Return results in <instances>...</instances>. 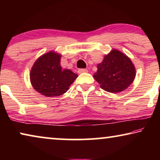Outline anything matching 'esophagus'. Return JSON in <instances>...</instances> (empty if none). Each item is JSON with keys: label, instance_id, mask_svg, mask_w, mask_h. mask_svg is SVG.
<instances>
[{"label": "esophagus", "instance_id": "1", "mask_svg": "<svg viewBox=\"0 0 160 160\" xmlns=\"http://www.w3.org/2000/svg\"><path fill=\"white\" fill-rule=\"evenodd\" d=\"M88 72V70L86 68H80L78 70V73H87Z\"/></svg>", "mask_w": 160, "mask_h": 160}]
</instances>
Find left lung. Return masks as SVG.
Here are the masks:
<instances>
[{
	"label": "left lung",
	"instance_id": "left-lung-1",
	"mask_svg": "<svg viewBox=\"0 0 160 160\" xmlns=\"http://www.w3.org/2000/svg\"><path fill=\"white\" fill-rule=\"evenodd\" d=\"M97 68L94 78L100 84V87L108 92L124 91L135 77V68L132 61L117 49H113L105 56Z\"/></svg>",
	"mask_w": 160,
	"mask_h": 160
}]
</instances>
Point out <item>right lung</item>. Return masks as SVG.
<instances>
[{"instance_id":"right-lung-1","label":"right lung","mask_w":160,"mask_h":160,"mask_svg":"<svg viewBox=\"0 0 160 160\" xmlns=\"http://www.w3.org/2000/svg\"><path fill=\"white\" fill-rule=\"evenodd\" d=\"M61 55L49 52L40 57L30 71V82L39 93L47 97H58L66 92L77 74L71 70L62 69Z\"/></svg>"}]
</instances>
